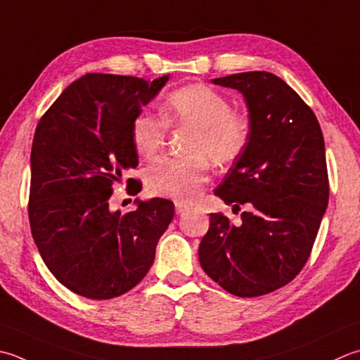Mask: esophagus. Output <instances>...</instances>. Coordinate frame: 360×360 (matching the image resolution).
<instances>
[{"label":"esophagus","instance_id":"obj_1","mask_svg":"<svg viewBox=\"0 0 360 360\" xmlns=\"http://www.w3.org/2000/svg\"><path fill=\"white\" fill-rule=\"evenodd\" d=\"M174 206H176V214H178V215H184L186 212H188V210H190V207L184 206L182 202H176Z\"/></svg>","mask_w":360,"mask_h":360}]
</instances>
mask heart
Wrapping results in <instances>:
<instances>
[{"label": "heart", "mask_w": 360, "mask_h": 360, "mask_svg": "<svg viewBox=\"0 0 360 360\" xmlns=\"http://www.w3.org/2000/svg\"><path fill=\"white\" fill-rule=\"evenodd\" d=\"M168 124L190 126L187 156H164L146 170V187L153 195L188 202L200 195L209 178V160L226 165L238 159L248 146L250 122L231 110L226 96L204 84H190L173 90L164 104V118L142 112L132 122L131 139L139 156L158 154L165 143Z\"/></svg>", "instance_id": "b5f03b06"}]
</instances>
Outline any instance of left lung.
<instances>
[{
	"mask_svg": "<svg viewBox=\"0 0 360 360\" xmlns=\"http://www.w3.org/2000/svg\"><path fill=\"white\" fill-rule=\"evenodd\" d=\"M214 84L243 94L251 136L215 195L242 224L210 214L200 243L209 278L236 297H260L284 287L302 270L329 200L325 140L312 109L281 77L246 72Z\"/></svg>",
	"mask_w": 360,
	"mask_h": 360,
	"instance_id": "8db88e82",
	"label": "left lung"
}]
</instances>
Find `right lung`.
I'll list each match as a JSON object with an SVG mask.
<instances>
[{
	"instance_id": "obj_1",
	"label": "right lung",
	"mask_w": 360,
	"mask_h": 360,
	"mask_svg": "<svg viewBox=\"0 0 360 360\" xmlns=\"http://www.w3.org/2000/svg\"><path fill=\"white\" fill-rule=\"evenodd\" d=\"M167 81L168 75L148 82L89 73L62 91L35 128L32 238L54 278L81 297L110 300L136 287L173 220L174 204L162 198L137 201L128 214L109 206L112 187L139 165L134 118Z\"/></svg>"
}]
</instances>
